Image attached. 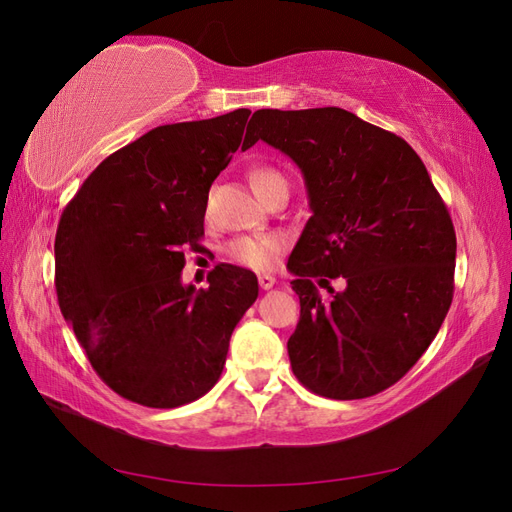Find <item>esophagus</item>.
<instances>
[{"instance_id":"esophagus-1","label":"esophagus","mask_w":512,"mask_h":512,"mask_svg":"<svg viewBox=\"0 0 512 512\" xmlns=\"http://www.w3.org/2000/svg\"><path fill=\"white\" fill-rule=\"evenodd\" d=\"M258 284H260L262 290H269V288L275 286V277H273V275H267V273H262V275H258Z\"/></svg>"}]
</instances>
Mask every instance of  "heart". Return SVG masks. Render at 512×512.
<instances>
[{
  "label": "heart",
  "mask_w": 512,
  "mask_h": 512,
  "mask_svg": "<svg viewBox=\"0 0 512 512\" xmlns=\"http://www.w3.org/2000/svg\"><path fill=\"white\" fill-rule=\"evenodd\" d=\"M284 179L277 170L267 168V166H258L250 170V183L254 192L260 196L265 192L271 183ZM282 237L277 235H256V237H241L237 241H232L226 247V254L232 262H239L243 267H250L256 271H265L273 265V260L277 252L282 250Z\"/></svg>",
  "instance_id": "obj_1"
}]
</instances>
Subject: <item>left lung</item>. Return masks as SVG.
<instances>
[{
	"instance_id": "left-lung-1",
	"label": "left lung",
	"mask_w": 512,
	"mask_h": 512,
	"mask_svg": "<svg viewBox=\"0 0 512 512\" xmlns=\"http://www.w3.org/2000/svg\"><path fill=\"white\" fill-rule=\"evenodd\" d=\"M258 141L299 166L312 209L288 260L301 301L294 376L329 399L389 389L438 335L455 288V228L423 160L337 106L260 108L241 149ZM337 276L339 293L328 286Z\"/></svg>"
}]
</instances>
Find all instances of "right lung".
Returning <instances> with one entry per match:
<instances>
[{"mask_svg":"<svg viewBox=\"0 0 512 512\" xmlns=\"http://www.w3.org/2000/svg\"><path fill=\"white\" fill-rule=\"evenodd\" d=\"M250 113L153 128L111 153L61 213V314L96 374L134 404L177 408L211 391L258 297L256 275L235 265L215 267L209 288L181 282L183 250L205 235L211 183Z\"/></svg>","mask_w":512,"mask_h":512,"instance_id":"1","label":"right lung"}]
</instances>
